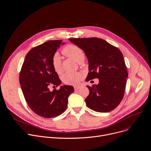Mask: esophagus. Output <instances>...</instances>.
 <instances>
[{"mask_svg":"<svg viewBox=\"0 0 151 151\" xmlns=\"http://www.w3.org/2000/svg\"><path fill=\"white\" fill-rule=\"evenodd\" d=\"M80 88H81L80 86H74V88L75 90H78V89H79Z\"/></svg>","mask_w":151,"mask_h":151,"instance_id":"1","label":"esophagus"}]
</instances>
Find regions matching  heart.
Segmentation results:
<instances>
[{"label":"heart","instance_id":"b5f03b06","mask_svg":"<svg viewBox=\"0 0 151 151\" xmlns=\"http://www.w3.org/2000/svg\"><path fill=\"white\" fill-rule=\"evenodd\" d=\"M62 53L66 56L72 58L78 63L83 62L85 58V55L83 50L79 47L74 45H68L66 46L62 50ZM52 64L56 73L59 74L62 73V59L59 53H56L53 55L52 59ZM81 78V75L78 73L67 72L62 77V80L64 83L72 85L78 84Z\"/></svg>","mask_w":151,"mask_h":151}]
</instances>
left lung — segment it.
<instances>
[{
  "label": "left lung",
  "mask_w": 151,
  "mask_h": 151,
  "mask_svg": "<svg viewBox=\"0 0 151 151\" xmlns=\"http://www.w3.org/2000/svg\"><path fill=\"white\" fill-rule=\"evenodd\" d=\"M81 48L88 59L86 81L99 79L98 85L86 86L89 94L85 99L89 109L101 113L114 110L124 98L128 72L119 48L98 38H70Z\"/></svg>",
  "instance_id": "obj_1"
}]
</instances>
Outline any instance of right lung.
Returning a JSON list of instances; mask_svg holds the SVG:
<instances>
[{"mask_svg": "<svg viewBox=\"0 0 151 151\" xmlns=\"http://www.w3.org/2000/svg\"><path fill=\"white\" fill-rule=\"evenodd\" d=\"M62 40L48 41L32 48L26 55L20 73L19 80L26 101L32 110L44 118H55L67 108L72 86L64 85L50 91V86L61 84L54 70L52 59Z\"/></svg>", "mask_w": 151, "mask_h": 151, "instance_id": "1", "label": "right lung"}]
</instances>
